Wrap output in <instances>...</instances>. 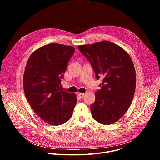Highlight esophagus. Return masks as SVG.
<instances>
[{"label":"esophagus","instance_id":"esophagus-1","mask_svg":"<svg viewBox=\"0 0 160 160\" xmlns=\"http://www.w3.org/2000/svg\"><path fill=\"white\" fill-rule=\"evenodd\" d=\"M78 96L80 98H83L85 96V94H83V93H78Z\"/></svg>","mask_w":160,"mask_h":160}]
</instances>
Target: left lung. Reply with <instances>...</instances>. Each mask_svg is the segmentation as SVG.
Segmentation results:
<instances>
[{
    "label": "left lung",
    "instance_id": "obj_1",
    "mask_svg": "<svg viewBox=\"0 0 160 160\" xmlns=\"http://www.w3.org/2000/svg\"><path fill=\"white\" fill-rule=\"evenodd\" d=\"M78 48L92 66L96 78L104 77L90 106L92 117L104 125L116 122L128 110L135 93V71L129 54L106 40Z\"/></svg>",
    "mask_w": 160,
    "mask_h": 160
}]
</instances>
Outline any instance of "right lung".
Instances as JSON below:
<instances>
[{
	"label": "right lung",
	"instance_id": "right-lung-1",
	"mask_svg": "<svg viewBox=\"0 0 160 160\" xmlns=\"http://www.w3.org/2000/svg\"><path fill=\"white\" fill-rule=\"evenodd\" d=\"M75 49L52 43L38 49L29 58L23 76L25 96L37 115L52 125L70 119L76 95L62 91L61 81Z\"/></svg>",
	"mask_w": 160,
	"mask_h": 160
}]
</instances>
